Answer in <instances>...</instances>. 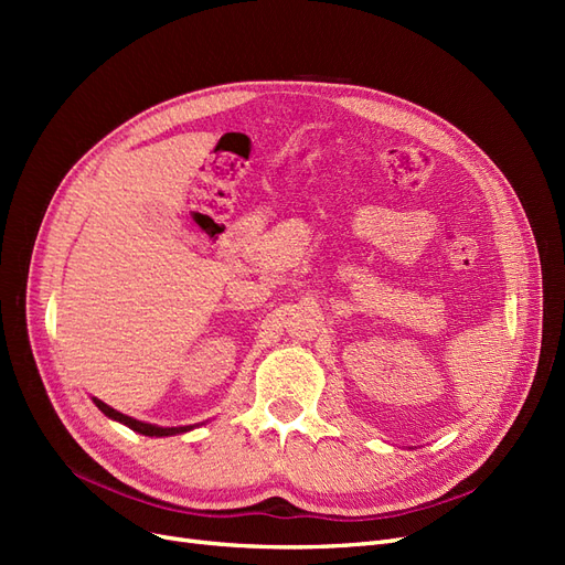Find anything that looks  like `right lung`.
Here are the masks:
<instances>
[{
	"mask_svg": "<svg viewBox=\"0 0 565 565\" xmlns=\"http://www.w3.org/2000/svg\"><path fill=\"white\" fill-rule=\"evenodd\" d=\"M94 403H96V407H98L100 413H104L106 417H110V419H115V422H122L125 426H129V429L139 431V434H143V436H172V434H183V431L191 429V426H179V429H164V426L146 424V422H139V419H134V417H127V415H122V413H117V409H113L110 405H106L104 401H98V398H94Z\"/></svg>",
	"mask_w": 565,
	"mask_h": 565,
	"instance_id": "add662e5",
	"label": "right lung"
}]
</instances>
